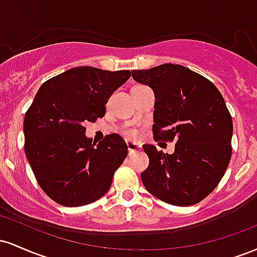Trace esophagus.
I'll list each match as a JSON object with an SVG mask.
<instances>
[{
  "mask_svg": "<svg viewBox=\"0 0 257 257\" xmlns=\"http://www.w3.org/2000/svg\"><path fill=\"white\" fill-rule=\"evenodd\" d=\"M126 146H128L129 155H132V153H135V152L140 151V150H141V145H140V144L132 143V141H126Z\"/></svg>",
  "mask_w": 257,
  "mask_h": 257,
  "instance_id": "obj_1",
  "label": "esophagus"
}]
</instances>
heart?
I'll list each match as a JSON object with an SVG mask.
<instances>
[{"label": "heart", "mask_w": 257, "mask_h": 257, "mask_svg": "<svg viewBox=\"0 0 257 257\" xmlns=\"http://www.w3.org/2000/svg\"><path fill=\"white\" fill-rule=\"evenodd\" d=\"M124 135H125L126 138H129V139H134V138H137L138 133H137V131H135V129L126 128L125 131H124Z\"/></svg>", "instance_id": "heart-1"}]
</instances>
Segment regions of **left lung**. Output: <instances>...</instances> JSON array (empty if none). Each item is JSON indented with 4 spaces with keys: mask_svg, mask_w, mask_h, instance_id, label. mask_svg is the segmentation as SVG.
I'll use <instances>...</instances> for the list:
<instances>
[{
    "mask_svg": "<svg viewBox=\"0 0 257 257\" xmlns=\"http://www.w3.org/2000/svg\"><path fill=\"white\" fill-rule=\"evenodd\" d=\"M134 81L155 93V140H175L172 155L144 145L150 164L141 181L173 205L204 199L222 179L232 155L233 123L222 95L209 79L181 65L133 70Z\"/></svg>",
    "mask_w": 257,
    "mask_h": 257,
    "instance_id": "left-lung-1",
    "label": "left lung"
}]
</instances>
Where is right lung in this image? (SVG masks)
<instances>
[{
  "instance_id": "1",
  "label": "right lung",
  "mask_w": 257,
  "mask_h": 257,
  "mask_svg": "<svg viewBox=\"0 0 257 257\" xmlns=\"http://www.w3.org/2000/svg\"><path fill=\"white\" fill-rule=\"evenodd\" d=\"M129 70L73 67L41 85L25 113V155L38 185L65 206L90 204L110 190L128 147L118 134L96 145L85 122L105 116L107 100L131 77Z\"/></svg>"
}]
</instances>
